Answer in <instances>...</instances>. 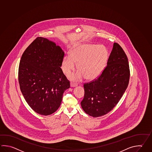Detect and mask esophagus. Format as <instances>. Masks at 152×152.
Instances as JSON below:
<instances>
[{"label":"esophagus","instance_id":"obj_1","mask_svg":"<svg viewBox=\"0 0 152 152\" xmlns=\"http://www.w3.org/2000/svg\"><path fill=\"white\" fill-rule=\"evenodd\" d=\"M77 86V84L75 83L74 82H70V87H76Z\"/></svg>","mask_w":152,"mask_h":152}]
</instances>
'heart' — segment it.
Segmentation results:
<instances>
[{"instance_id":"b5f03b06","label":"heart","mask_w":152,"mask_h":152,"mask_svg":"<svg viewBox=\"0 0 152 152\" xmlns=\"http://www.w3.org/2000/svg\"><path fill=\"white\" fill-rule=\"evenodd\" d=\"M108 60L107 50L102 46L90 44H82L74 47L70 51V56H65L62 62V71L68 75L76 68L77 72L70 75L69 78L78 81L85 77L91 80L99 77L105 68Z\"/></svg>"}]
</instances>
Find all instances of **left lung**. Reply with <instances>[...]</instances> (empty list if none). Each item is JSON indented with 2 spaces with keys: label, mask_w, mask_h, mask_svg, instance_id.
Returning <instances> with one entry per match:
<instances>
[{
  "label": "left lung",
  "mask_w": 152,
  "mask_h": 152,
  "mask_svg": "<svg viewBox=\"0 0 152 152\" xmlns=\"http://www.w3.org/2000/svg\"><path fill=\"white\" fill-rule=\"evenodd\" d=\"M107 65L99 76L84 84L81 107L87 114L97 118L108 113L118 104L128 86L130 70L126 54L114 43Z\"/></svg>",
  "instance_id": "1"
}]
</instances>
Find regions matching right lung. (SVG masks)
I'll list each match as a JSON object with an SVG mask.
<instances>
[{"mask_svg":"<svg viewBox=\"0 0 152 152\" xmlns=\"http://www.w3.org/2000/svg\"><path fill=\"white\" fill-rule=\"evenodd\" d=\"M64 53L61 47L43 37L36 38L23 53L18 69L20 89L34 112L52 114L58 109L70 82L62 66Z\"/></svg>","mask_w":152,"mask_h":152,"instance_id":"right-lung-1","label":"right lung"}]
</instances>
